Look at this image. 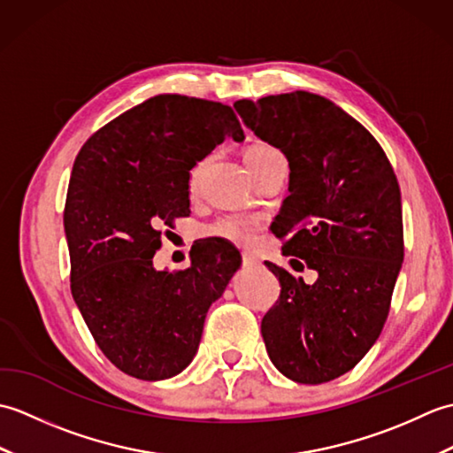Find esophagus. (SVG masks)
Listing matches in <instances>:
<instances>
[{
  "instance_id": "1",
  "label": "esophagus",
  "mask_w": 453,
  "mask_h": 453,
  "mask_svg": "<svg viewBox=\"0 0 453 453\" xmlns=\"http://www.w3.org/2000/svg\"><path fill=\"white\" fill-rule=\"evenodd\" d=\"M242 261H243V266H247V268H251V266H255V265H257V258H255V257H251V255H247V253H243Z\"/></svg>"
}]
</instances>
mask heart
I'll return each mask as SVG.
<instances>
[{"label": "heart", "mask_w": 453, "mask_h": 453, "mask_svg": "<svg viewBox=\"0 0 453 453\" xmlns=\"http://www.w3.org/2000/svg\"><path fill=\"white\" fill-rule=\"evenodd\" d=\"M274 157H282V153L276 148L268 146L265 142H255L243 151V159L245 165L251 171V175L266 165L268 161H273ZM200 171H202V163H196L195 167L190 169L188 175V187L195 188L196 182L200 179ZM258 229H261V221L255 216H247V214H224L216 218L214 221L204 227V234L210 237H218L224 239V242L234 243L237 247H253L257 237H258Z\"/></svg>", "instance_id": "1"}]
</instances>
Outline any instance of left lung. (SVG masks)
<instances>
[{
  "label": "left lung",
  "instance_id": "left-lung-1",
  "mask_svg": "<svg viewBox=\"0 0 453 453\" xmlns=\"http://www.w3.org/2000/svg\"><path fill=\"white\" fill-rule=\"evenodd\" d=\"M258 138L290 163V195L273 221L294 271L274 263L280 296L261 323L266 352L297 383L350 372L386 325L401 271V190L391 163L358 120L321 95L292 91L237 101Z\"/></svg>",
  "mask_w": 453,
  "mask_h": 453
}]
</instances>
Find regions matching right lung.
I'll return each mask as SVG.
<instances>
[{
  "label": "right lung",
  "mask_w": 453,
  "mask_h": 453,
  "mask_svg": "<svg viewBox=\"0 0 453 453\" xmlns=\"http://www.w3.org/2000/svg\"><path fill=\"white\" fill-rule=\"evenodd\" d=\"M229 136L245 138L229 104L157 95L104 124L73 161L64 208L72 296L103 354L132 378L187 368L208 307L242 266L216 239L185 271L153 268L163 229L190 211V169Z\"/></svg>",
  "instance_id": "obj_1"
}]
</instances>
